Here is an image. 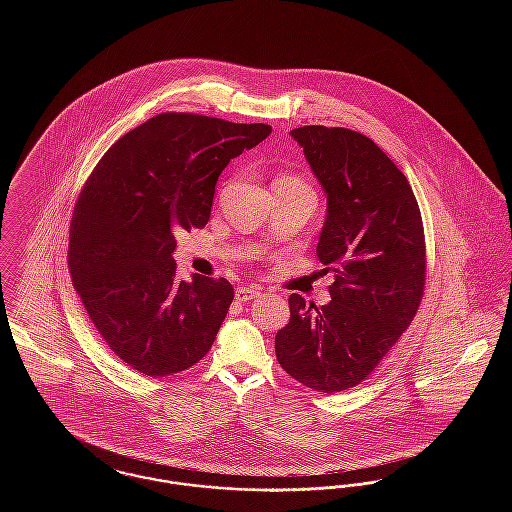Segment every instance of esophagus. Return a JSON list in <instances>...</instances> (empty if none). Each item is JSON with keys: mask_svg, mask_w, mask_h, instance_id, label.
<instances>
[{"mask_svg": "<svg viewBox=\"0 0 512 512\" xmlns=\"http://www.w3.org/2000/svg\"><path fill=\"white\" fill-rule=\"evenodd\" d=\"M234 295H236V301H251L257 295H261V290L259 288H238Z\"/></svg>", "mask_w": 512, "mask_h": 512, "instance_id": "1", "label": "esophagus"}]
</instances>
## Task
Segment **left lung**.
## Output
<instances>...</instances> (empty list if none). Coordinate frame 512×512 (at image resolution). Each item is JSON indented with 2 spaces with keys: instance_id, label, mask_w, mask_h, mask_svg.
<instances>
[{
  "instance_id": "left-lung-1",
  "label": "left lung",
  "mask_w": 512,
  "mask_h": 512,
  "mask_svg": "<svg viewBox=\"0 0 512 512\" xmlns=\"http://www.w3.org/2000/svg\"><path fill=\"white\" fill-rule=\"evenodd\" d=\"M290 134L326 194L317 255L334 284L322 307L290 295L274 349L297 382L336 393L361 384L413 322L426 280L424 228L407 176L370 138L328 126Z\"/></svg>"
}]
</instances>
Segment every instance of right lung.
Instances as JSON below:
<instances>
[{
	"instance_id": "1",
	"label": "right lung",
	"mask_w": 512,
	"mask_h": 512,
	"mask_svg": "<svg viewBox=\"0 0 512 512\" xmlns=\"http://www.w3.org/2000/svg\"><path fill=\"white\" fill-rule=\"evenodd\" d=\"M268 124L161 113L101 157L74 205L69 270L109 349L146 376L201 361L234 299L226 278H176L174 234L203 228L220 172Z\"/></svg>"
}]
</instances>
